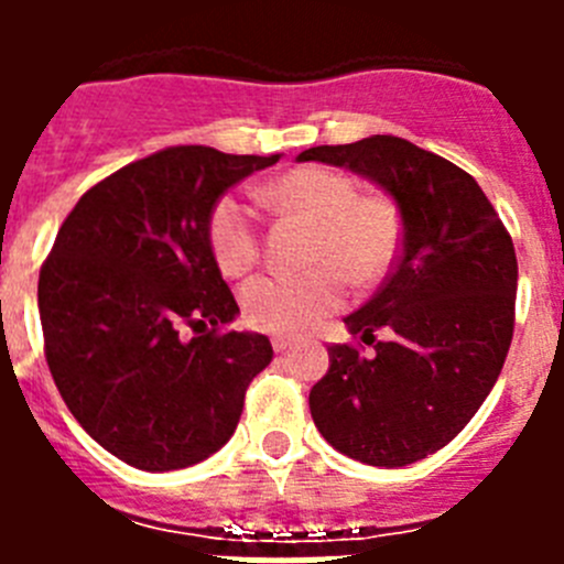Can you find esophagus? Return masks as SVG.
<instances>
[{
    "label": "esophagus",
    "instance_id": "34e87169",
    "mask_svg": "<svg viewBox=\"0 0 564 564\" xmlns=\"http://www.w3.org/2000/svg\"><path fill=\"white\" fill-rule=\"evenodd\" d=\"M271 344H273V350H276V352H285L288 347L293 344V338L291 336H279V333H276V336L271 338Z\"/></svg>",
    "mask_w": 564,
    "mask_h": 564
}]
</instances>
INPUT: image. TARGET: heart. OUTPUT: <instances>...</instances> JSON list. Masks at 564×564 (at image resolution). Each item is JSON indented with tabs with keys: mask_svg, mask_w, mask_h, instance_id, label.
Here are the masks:
<instances>
[{
	"mask_svg": "<svg viewBox=\"0 0 564 564\" xmlns=\"http://www.w3.org/2000/svg\"><path fill=\"white\" fill-rule=\"evenodd\" d=\"M273 212L313 223L302 273H268L242 288V313L259 330L293 336L341 307L347 275L356 288L381 282L401 248V217L387 197H361L347 172L299 166L257 192ZM208 246L226 276H242L259 259V231L242 203L226 194L208 214Z\"/></svg>",
	"mask_w": 564,
	"mask_h": 564,
	"instance_id": "1",
	"label": "heart"
}]
</instances>
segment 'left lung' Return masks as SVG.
Listing matches in <instances>:
<instances>
[{
	"label": "left lung",
	"instance_id": "left-lung-1",
	"mask_svg": "<svg viewBox=\"0 0 564 564\" xmlns=\"http://www.w3.org/2000/svg\"><path fill=\"white\" fill-rule=\"evenodd\" d=\"M296 161L361 174L401 212V257L344 325L364 344L327 347L311 415L333 449L367 466H410L455 441L497 383L514 336V242L471 174L415 143L372 134ZM390 329V343L371 333Z\"/></svg>",
	"mask_w": 564,
	"mask_h": 564
}]
</instances>
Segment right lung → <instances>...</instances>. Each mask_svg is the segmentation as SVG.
<instances>
[{"label": "right lung", "mask_w": 564, "mask_h": 564, "mask_svg": "<svg viewBox=\"0 0 564 564\" xmlns=\"http://www.w3.org/2000/svg\"><path fill=\"white\" fill-rule=\"evenodd\" d=\"M282 154L172 147L109 174L69 212L39 273L44 356L67 410L109 455L172 471L223 449L268 336L231 330L208 214ZM192 326L197 337L183 339Z\"/></svg>", "instance_id": "1"}]
</instances>
